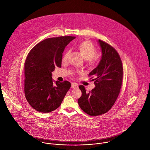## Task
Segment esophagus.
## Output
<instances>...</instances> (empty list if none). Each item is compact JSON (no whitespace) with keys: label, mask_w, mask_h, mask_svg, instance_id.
Wrapping results in <instances>:
<instances>
[{"label":"esophagus","mask_w":150,"mask_h":150,"mask_svg":"<svg viewBox=\"0 0 150 150\" xmlns=\"http://www.w3.org/2000/svg\"><path fill=\"white\" fill-rule=\"evenodd\" d=\"M78 87V85L76 83H72V84H71V88H77Z\"/></svg>","instance_id":"1"}]
</instances>
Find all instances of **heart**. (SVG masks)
<instances>
[{"label": "heart", "mask_w": 150, "mask_h": 150, "mask_svg": "<svg viewBox=\"0 0 150 150\" xmlns=\"http://www.w3.org/2000/svg\"><path fill=\"white\" fill-rule=\"evenodd\" d=\"M78 48L81 53L82 54L83 58L86 59V62L91 65H95L99 63L100 59V57L97 54L98 50L94 45L89 41H85L81 42ZM71 53V50H68L62 57V62H66L68 60V56ZM78 73H82V71H78ZM72 74H74L73 72H71Z\"/></svg>", "instance_id": "heart-1"}]
</instances>
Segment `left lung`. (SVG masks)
<instances>
[{"label":"left lung","mask_w":150,"mask_h":150,"mask_svg":"<svg viewBox=\"0 0 150 150\" xmlns=\"http://www.w3.org/2000/svg\"><path fill=\"white\" fill-rule=\"evenodd\" d=\"M99 42L102 51V59L88 75L90 79L95 81L96 86L88 93H86L84 86H79L82 92L78 100L79 106L92 116L105 114L112 108L120 93L123 75L122 62L117 51L101 40Z\"/></svg>","instance_id":"obj_1"}]
</instances>
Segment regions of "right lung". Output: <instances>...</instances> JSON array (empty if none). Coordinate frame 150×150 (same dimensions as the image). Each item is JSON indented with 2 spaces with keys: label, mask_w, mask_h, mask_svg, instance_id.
Here are the masks:
<instances>
[{
  "label": "right lung",
  "mask_w": 150,
  "mask_h": 150,
  "mask_svg": "<svg viewBox=\"0 0 150 150\" xmlns=\"http://www.w3.org/2000/svg\"><path fill=\"white\" fill-rule=\"evenodd\" d=\"M74 36L47 38L36 44L28 52L24 62V94L30 105L41 113L59 108L71 88L69 82H55L52 72L61 68L62 53Z\"/></svg>",
  "instance_id": "add662e5"
}]
</instances>
